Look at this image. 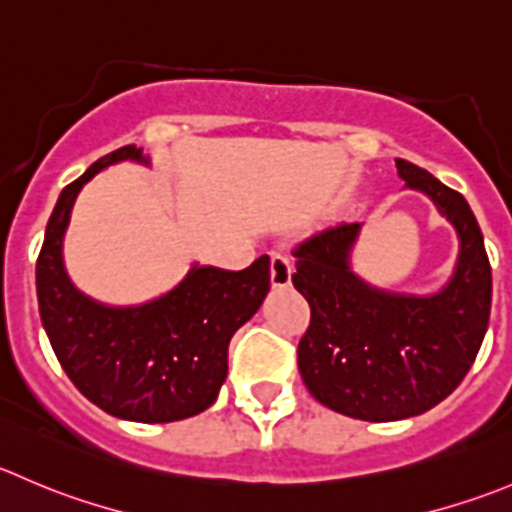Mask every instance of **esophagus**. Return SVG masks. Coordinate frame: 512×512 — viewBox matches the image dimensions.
Masks as SVG:
<instances>
[{
	"label": "esophagus",
	"mask_w": 512,
	"mask_h": 512,
	"mask_svg": "<svg viewBox=\"0 0 512 512\" xmlns=\"http://www.w3.org/2000/svg\"><path fill=\"white\" fill-rule=\"evenodd\" d=\"M270 272H272V285L275 287H287L292 277L290 260H287L282 252H272L270 255Z\"/></svg>",
	"instance_id": "34e87169"
}]
</instances>
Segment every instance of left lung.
Masks as SVG:
<instances>
[{
	"label": "left lung",
	"mask_w": 512,
	"mask_h": 512,
	"mask_svg": "<svg viewBox=\"0 0 512 512\" xmlns=\"http://www.w3.org/2000/svg\"><path fill=\"white\" fill-rule=\"evenodd\" d=\"M395 167L458 230V267L438 295H393L352 275L357 222L327 227L292 250V285L310 305L297 345L302 380L317 403L370 423L413 418L458 388L488 330L493 297L483 232L465 197L413 162Z\"/></svg>",
	"instance_id": "8db88e82"
}]
</instances>
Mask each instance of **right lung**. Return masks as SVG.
<instances>
[{"label": "right lung", "mask_w": 512, "mask_h": 512, "mask_svg": "<svg viewBox=\"0 0 512 512\" xmlns=\"http://www.w3.org/2000/svg\"><path fill=\"white\" fill-rule=\"evenodd\" d=\"M122 160L147 162L135 145L99 157L54 205L37 257V300L59 365L104 413L135 423H175L217 400L227 347L270 290V257L240 272L192 267L172 292L140 307H107L69 282L62 237L84 182Z\"/></svg>", "instance_id": "right-lung-1"}]
</instances>
